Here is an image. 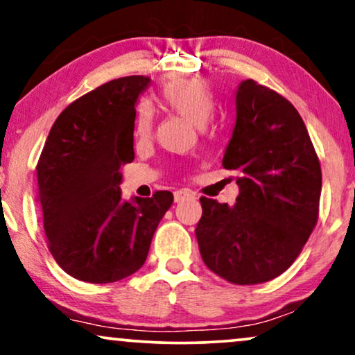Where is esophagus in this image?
I'll list each match as a JSON object with an SVG mask.
<instances>
[{"label":"esophagus","mask_w":355,"mask_h":355,"mask_svg":"<svg viewBox=\"0 0 355 355\" xmlns=\"http://www.w3.org/2000/svg\"><path fill=\"white\" fill-rule=\"evenodd\" d=\"M192 197H196V193H193L192 191H189V189H179V191L174 192V202L176 203L186 200V198H192Z\"/></svg>","instance_id":"1"}]
</instances>
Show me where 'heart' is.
Instances as JSON below:
<instances>
[{
	"mask_svg": "<svg viewBox=\"0 0 355 355\" xmlns=\"http://www.w3.org/2000/svg\"><path fill=\"white\" fill-rule=\"evenodd\" d=\"M158 100L164 108L181 114L197 128H203L210 121L216 106L213 87L200 77H176L168 80L159 89ZM152 111L148 106L140 105L135 116V134L147 137L152 132Z\"/></svg>",
	"mask_w": 355,
	"mask_h": 355,
	"instance_id": "obj_1",
	"label": "heart"
}]
</instances>
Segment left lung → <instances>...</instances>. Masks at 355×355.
Returning <instances> with one entry per match:
<instances>
[{"label":"left lung","mask_w":355,"mask_h":355,"mask_svg":"<svg viewBox=\"0 0 355 355\" xmlns=\"http://www.w3.org/2000/svg\"><path fill=\"white\" fill-rule=\"evenodd\" d=\"M223 168L239 174V196L234 205L200 198V255L230 283H265L294 263L318 220L322 169L297 110L242 80Z\"/></svg>","instance_id":"1"}]
</instances>
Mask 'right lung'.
<instances>
[{"label":"right lung","mask_w":355,"mask_h":355,"mask_svg":"<svg viewBox=\"0 0 355 355\" xmlns=\"http://www.w3.org/2000/svg\"><path fill=\"white\" fill-rule=\"evenodd\" d=\"M150 77L106 82L67 106L37 164L38 200L58 265L85 283H114L142 268L173 193L123 200L121 164L134 159L135 103Z\"/></svg>","instance_id":"add662e5"}]
</instances>
